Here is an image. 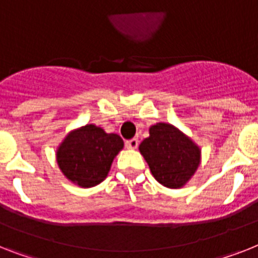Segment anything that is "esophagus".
<instances>
[{
    "mask_svg": "<svg viewBox=\"0 0 258 258\" xmlns=\"http://www.w3.org/2000/svg\"><path fill=\"white\" fill-rule=\"evenodd\" d=\"M125 146H127V148L130 149H136L138 148V146H139V140L138 139L127 140V142H125Z\"/></svg>",
    "mask_w": 258,
    "mask_h": 258,
    "instance_id": "obj_1",
    "label": "esophagus"
}]
</instances>
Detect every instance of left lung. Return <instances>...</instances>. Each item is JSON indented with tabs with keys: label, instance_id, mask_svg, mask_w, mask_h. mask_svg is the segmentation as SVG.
Wrapping results in <instances>:
<instances>
[{
	"label": "left lung",
	"instance_id": "1",
	"mask_svg": "<svg viewBox=\"0 0 258 258\" xmlns=\"http://www.w3.org/2000/svg\"><path fill=\"white\" fill-rule=\"evenodd\" d=\"M139 151L156 181L169 189L183 187L201 164V148L169 123L151 125Z\"/></svg>",
	"mask_w": 258,
	"mask_h": 258
}]
</instances>
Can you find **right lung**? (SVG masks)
Returning <instances> with one entry per match:
<instances>
[{"instance_id": "1", "label": "right lung", "mask_w": 258, "mask_h": 258, "mask_svg": "<svg viewBox=\"0 0 258 258\" xmlns=\"http://www.w3.org/2000/svg\"><path fill=\"white\" fill-rule=\"evenodd\" d=\"M124 143L96 124L82 125L68 134L56 151L60 170L80 187H93L107 177Z\"/></svg>"}]
</instances>
